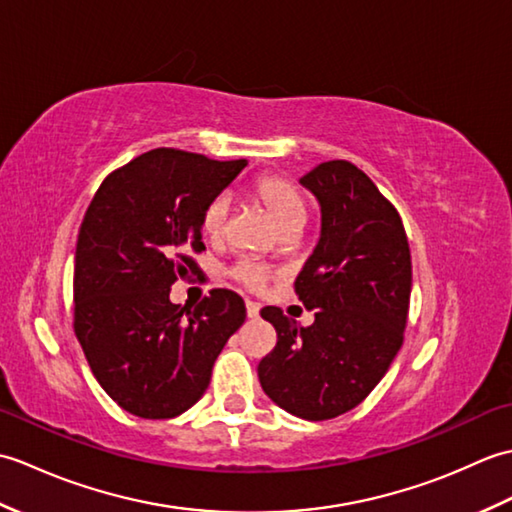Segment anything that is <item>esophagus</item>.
Here are the masks:
<instances>
[{
  "mask_svg": "<svg viewBox=\"0 0 512 512\" xmlns=\"http://www.w3.org/2000/svg\"><path fill=\"white\" fill-rule=\"evenodd\" d=\"M246 314H248V319H257L259 317V303L246 299Z\"/></svg>",
  "mask_w": 512,
  "mask_h": 512,
  "instance_id": "1",
  "label": "esophagus"
}]
</instances>
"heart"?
I'll return each mask as SVG.
<instances>
[{
  "label": "heart",
  "mask_w": 512,
  "mask_h": 512,
  "mask_svg": "<svg viewBox=\"0 0 512 512\" xmlns=\"http://www.w3.org/2000/svg\"><path fill=\"white\" fill-rule=\"evenodd\" d=\"M253 191L257 200L275 217L281 231H301V226L306 224L308 204L297 184H292L284 176H277V173H266V176L257 178ZM228 215H231V198L226 193L215 195L213 200L206 202L202 211V231L209 237H222L228 226ZM233 275L248 288H262L268 281V268L246 257L235 264Z\"/></svg>",
  "instance_id": "heart-1"
}]
</instances>
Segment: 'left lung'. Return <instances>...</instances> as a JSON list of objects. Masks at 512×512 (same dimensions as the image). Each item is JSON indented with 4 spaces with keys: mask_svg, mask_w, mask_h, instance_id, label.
I'll use <instances>...</instances> for the list:
<instances>
[{
    "mask_svg": "<svg viewBox=\"0 0 512 512\" xmlns=\"http://www.w3.org/2000/svg\"><path fill=\"white\" fill-rule=\"evenodd\" d=\"M301 184L321 204V237L295 281L314 323L301 328L266 306L277 345L257 374L292 416L330 420L361 405L400 350L411 253L394 204L352 162H321Z\"/></svg>",
    "mask_w": 512,
    "mask_h": 512,
    "instance_id": "1",
    "label": "left lung"
}]
</instances>
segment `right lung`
<instances>
[{
	"instance_id": "1",
	"label": "right lung",
	"mask_w": 512,
	"mask_h": 512,
	"mask_svg": "<svg viewBox=\"0 0 512 512\" xmlns=\"http://www.w3.org/2000/svg\"><path fill=\"white\" fill-rule=\"evenodd\" d=\"M246 160L151 149L103 180L74 255V334L92 374L138 418H176L202 398L222 347L246 319L244 299L215 288L195 308L171 303L200 273L202 211Z\"/></svg>"
}]
</instances>
